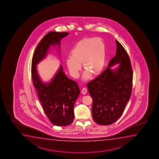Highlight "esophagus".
<instances>
[{"label":"esophagus","instance_id":"esophagus-1","mask_svg":"<svg viewBox=\"0 0 159 159\" xmlns=\"http://www.w3.org/2000/svg\"><path fill=\"white\" fill-rule=\"evenodd\" d=\"M87 89L85 88V87H84V88H83L82 90H81V93L83 94H85L87 93Z\"/></svg>","mask_w":159,"mask_h":159}]
</instances>
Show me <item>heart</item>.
<instances>
[{
  "label": "heart",
  "instance_id": "obj_1",
  "mask_svg": "<svg viewBox=\"0 0 159 159\" xmlns=\"http://www.w3.org/2000/svg\"><path fill=\"white\" fill-rule=\"evenodd\" d=\"M72 57L66 59V65L70 74L78 78L81 68V63L86 70L83 79L86 80L91 75L99 74L106 61L105 44L99 38H86L78 42L71 52Z\"/></svg>",
  "mask_w": 159,
  "mask_h": 159
}]
</instances>
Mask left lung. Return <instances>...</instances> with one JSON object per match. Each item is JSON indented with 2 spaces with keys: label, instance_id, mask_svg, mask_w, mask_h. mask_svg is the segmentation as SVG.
<instances>
[{
  "label": "left lung",
  "instance_id": "left-lung-1",
  "mask_svg": "<svg viewBox=\"0 0 159 159\" xmlns=\"http://www.w3.org/2000/svg\"><path fill=\"white\" fill-rule=\"evenodd\" d=\"M115 57L109 62L102 73L87 84L89 94L93 99L92 113L98 124H112L121 116L130 98L133 73L130 60L124 47L116 41ZM120 64L118 68H110Z\"/></svg>",
  "mask_w": 159,
  "mask_h": 159
}]
</instances>
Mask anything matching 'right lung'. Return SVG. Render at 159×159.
<instances>
[{"label": "right lung", "instance_id": "right-lung-1", "mask_svg": "<svg viewBox=\"0 0 159 159\" xmlns=\"http://www.w3.org/2000/svg\"><path fill=\"white\" fill-rule=\"evenodd\" d=\"M68 34L56 31L47 34L36 48L31 63V76L38 97L49 120L57 126H66L73 121L74 104L80 89L75 81L66 76L61 65L49 83H43L36 65L47 55L51 46L57 45L60 49L61 39Z\"/></svg>", "mask_w": 159, "mask_h": 159}]
</instances>
